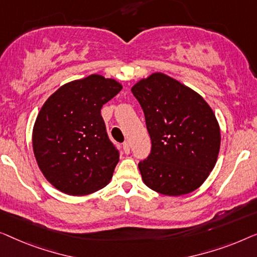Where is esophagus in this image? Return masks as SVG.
<instances>
[{"label":"esophagus","mask_w":257,"mask_h":257,"mask_svg":"<svg viewBox=\"0 0 257 257\" xmlns=\"http://www.w3.org/2000/svg\"><path fill=\"white\" fill-rule=\"evenodd\" d=\"M122 146H123V151H124V154H129L130 153V146H129V142H127V141H125V142H123V144H122Z\"/></svg>","instance_id":"obj_1"}]
</instances>
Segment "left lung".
I'll return each instance as SVG.
<instances>
[{
    "label": "left lung",
    "instance_id": "obj_1",
    "mask_svg": "<svg viewBox=\"0 0 257 257\" xmlns=\"http://www.w3.org/2000/svg\"><path fill=\"white\" fill-rule=\"evenodd\" d=\"M151 139V153L139 163L144 184L164 196L197 190L218 160L220 128L212 108L187 86L153 73L133 86Z\"/></svg>",
    "mask_w": 257,
    "mask_h": 257
}]
</instances>
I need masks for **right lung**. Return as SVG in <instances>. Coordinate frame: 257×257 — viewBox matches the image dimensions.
<instances>
[{
    "label": "right lung",
    "instance_id": "obj_1",
    "mask_svg": "<svg viewBox=\"0 0 257 257\" xmlns=\"http://www.w3.org/2000/svg\"><path fill=\"white\" fill-rule=\"evenodd\" d=\"M122 89L92 74L67 82L45 101L32 130L43 175L57 190L86 196L110 182L120 154L108 137L101 108Z\"/></svg>",
    "mask_w": 257,
    "mask_h": 257
}]
</instances>
